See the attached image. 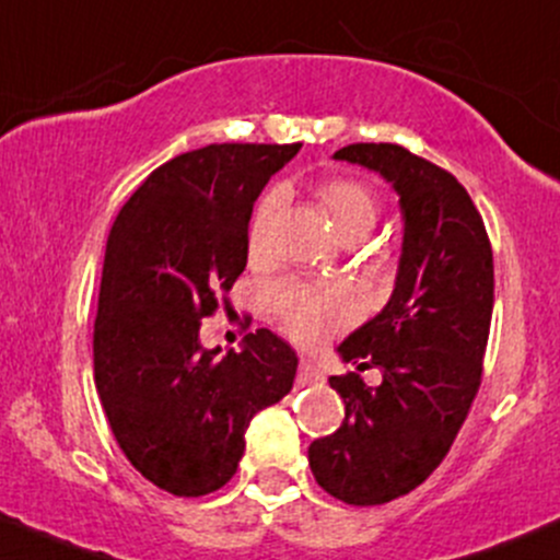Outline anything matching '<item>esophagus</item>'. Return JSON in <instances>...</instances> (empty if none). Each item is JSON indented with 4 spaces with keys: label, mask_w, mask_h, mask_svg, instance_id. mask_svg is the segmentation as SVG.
<instances>
[{
    "label": "esophagus",
    "mask_w": 560,
    "mask_h": 560,
    "mask_svg": "<svg viewBox=\"0 0 560 560\" xmlns=\"http://www.w3.org/2000/svg\"><path fill=\"white\" fill-rule=\"evenodd\" d=\"M324 374L311 364V361H300L298 366V388H311V385H322Z\"/></svg>",
    "instance_id": "1"
}]
</instances>
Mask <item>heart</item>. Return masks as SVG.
<instances>
[{"label": "heart", "mask_w": 560, "mask_h": 560, "mask_svg": "<svg viewBox=\"0 0 560 560\" xmlns=\"http://www.w3.org/2000/svg\"><path fill=\"white\" fill-rule=\"evenodd\" d=\"M318 199H322L324 212L331 220L340 236L348 233H370L377 223L380 201L372 186H366L359 177H329L318 186ZM284 194L281 188H270L257 201L255 214L249 223V249L262 252L268 244L270 229L276 223ZM270 305L276 316L281 318L284 329L294 340L305 346H316L327 337L342 329L350 318L355 316V300L348 287L329 284V287H311L303 281H284L270 292Z\"/></svg>", "instance_id": "1"}]
</instances>
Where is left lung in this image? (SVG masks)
Returning <instances> with one entry per match:
<instances>
[{
	"label": "left lung",
	"mask_w": 560,
	"mask_h": 560,
	"mask_svg": "<svg viewBox=\"0 0 560 560\" xmlns=\"http://www.w3.org/2000/svg\"><path fill=\"white\" fill-rule=\"evenodd\" d=\"M342 162L380 172L398 194L404 247L388 305L342 342L355 372L329 377L346 420L308 446L318 487L348 505L409 494L441 465L481 385L494 260L468 190L396 143H353ZM380 369L370 389L359 371Z\"/></svg>",
	"instance_id": "8db88e82"
}]
</instances>
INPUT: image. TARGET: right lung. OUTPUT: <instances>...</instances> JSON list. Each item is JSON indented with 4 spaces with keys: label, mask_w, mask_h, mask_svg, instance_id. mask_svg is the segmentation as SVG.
<instances>
[{
    "label": "right lung",
    "mask_w": 560,
    "mask_h": 560,
    "mask_svg": "<svg viewBox=\"0 0 560 560\" xmlns=\"http://www.w3.org/2000/svg\"><path fill=\"white\" fill-rule=\"evenodd\" d=\"M300 143H212L170 159L110 225L92 331L95 388L132 468L175 497L231 481L244 430L292 390L298 355L273 331L242 353L199 342L247 266L249 218Z\"/></svg>",
    "instance_id": "add662e5"
}]
</instances>
